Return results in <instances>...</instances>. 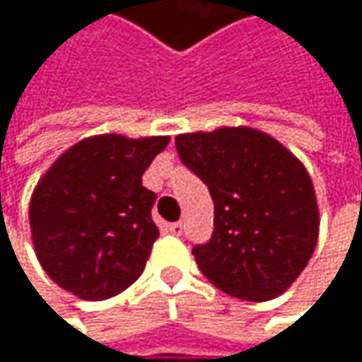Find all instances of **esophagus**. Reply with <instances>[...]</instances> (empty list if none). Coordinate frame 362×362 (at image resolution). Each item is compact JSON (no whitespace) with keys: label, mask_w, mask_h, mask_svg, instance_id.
<instances>
[{"label":"esophagus","mask_w":362,"mask_h":362,"mask_svg":"<svg viewBox=\"0 0 362 362\" xmlns=\"http://www.w3.org/2000/svg\"><path fill=\"white\" fill-rule=\"evenodd\" d=\"M182 230H184V224H182V222H172V224H170V233H172V235L180 237Z\"/></svg>","instance_id":"esophagus-1"}]
</instances>
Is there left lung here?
I'll return each mask as SVG.
<instances>
[{"label": "left lung", "mask_w": 362, "mask_h": 362, "mask_svg": "<svg viewBox=\"0 0 362 362\" xmlns=\"http://www.w3.org/2000/svg\"><path fill=\"white\" fill-rule=\"evenodd\" d=\"M176 148L214 199L211 239L192 247L201 272L241 300L283 293L319 239V207L306 168L252 127L182 134Z\"/></svg>", "instance_id": "1"}]
</instances>
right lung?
<instances>
[{"label":"right lung","mask_w":362,"mask_h":362,"mask_svg":"<svg viewBox=\"0 0 362 362\" xmlns=\"http://www.w3.org/2000/svg\"><path fill=\"white\" fill-rule=\"evenodd\" d=\"M168 136H96L71 146L39 180L29 220L47 276L81 300H107L144 270L159 237L157 194L142 174Z\"/></svg>","instance_id":"1"}]
</instances>
